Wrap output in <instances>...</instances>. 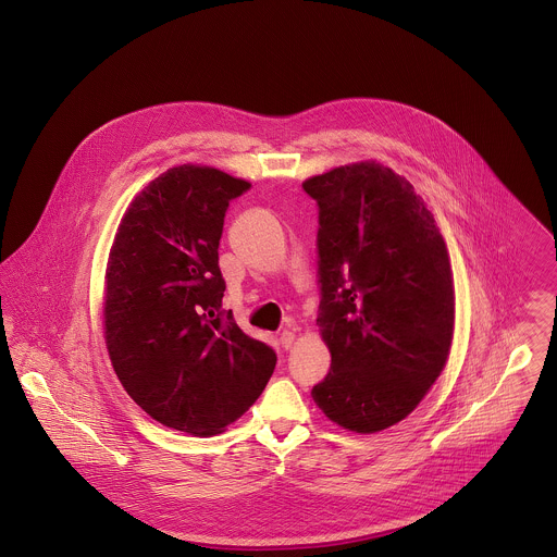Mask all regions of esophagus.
Listing matches in <instances>:
<instances>
[{
	"mask_svg": "<svg viewBox=\"0 0 557 557\" xmlns=\"http://www.w3.org/2000/svg\"><path fill=\"white\" fill-rule=\"evenodd\" d=\"M294 341H296V334H294V332H289V330H283V332H281V336H278V343H281V347H283V349H292Z\"/></svg>",
	"mask_w": 557,
	"mask_h": 557,
	"instance_id": "esophagus-1",
	"label": "esophagus"
}]
</instances>
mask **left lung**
Segmentation results:
<instances>
[{
	"label": "left lung",
	"instance_id": "left-lung-1",
	"mask_svg": "<svg viewBox=\"0 0 557 557\" xmlns=\"http://www.w3.org/2000/svg\"><path fill=\"white\" fill-rule=\"evenodd\" d=\"M302 188L318 201V325L332 356L311 395L343 429L377 433L409 416L446 367L448 248L413 186L375 160Z\"/></svg>",
	"mask_w": 557,
	"mask_h": 557
}]
</instances>
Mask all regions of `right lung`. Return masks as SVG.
I'll return each mask as SVG.
<instances>
[{"instance_id":"1","label":"right lung","mask_w":557,"mask_h":557,"mask_svg":"<svg viewBox=\"0 0 557 557\" xmlns=\"http://www.w3.org/2000/svg\"><path fill=\"white\" fill-rule=\"evenodd\" d=\"M250 184L214 166L160 173L128 206L104 276V338L117 380L157 422L214 435L263 393L270 345L223 311L219 268L230 201Z\"/></svg>"}]
</instances>
